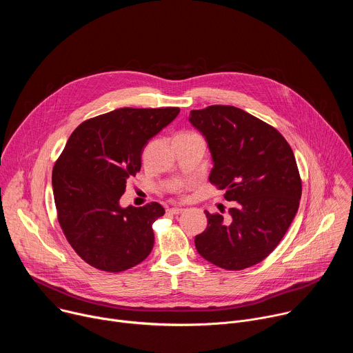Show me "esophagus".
I'll list each match as a JSON object with an SVG mask.
<instances>
[{"mask_svg": "<svg viewBox=\"0 0 353 353\" xmlns=\"http://www.w3.org/2000/svg\"><path fill=\"white\" fill-rule=\"evenodd\" d=\"M184 210L183 208H180V207H173V208H170L169 210V212L170 214H173V215H179V214H181Z\"/></svg>", "mask_w": 353, "mask_h": 353, "instance_id": "obj_1", "label": "esophagus"}]
</instances>
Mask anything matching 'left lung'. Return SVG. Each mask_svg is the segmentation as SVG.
I'll return each mask as SVG.
<instances>
[{"mask_svg":"<svg viewBox=\"0 0 353 353\" xmlns=\"http://www.w3.org/2000/svg\"><path fill=\"white\" fill-rule=\"evenodd\" d=\"M212 155L210 181L233 201L229 218L210 214L195 236L201 257L240 271L268 257L289 229L301 196L293 150L278 130L247 112L214 105L190 112Z\"/></svg>","mask_w":353,"mask_h":353,"instance_id":"left-lung-1","label":"left lung"}]
</instances>
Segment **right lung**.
Returning a JSON list of instances; mask_svg holds the SVG:
<instances>
[{
  "mask_svg": "<svg viewBox=\"0 0 353 353\" xmlns=\"http://www.w3.org/2000/svg\"><path fill=\"white\" fill-rule=\"evenodd\" d=\"M179 108H123L83 121L68 138L53 169L60 226L89 265L121 272L142 263L154 247L158 203L120 207L127 180L141 170L148 141L169 125Z\"/></svg>",
  "mask_w": 353,
  "mask_h": 353,
  "instance_id": "obj_1",
  "label": "right lung"
}]
</instances>
